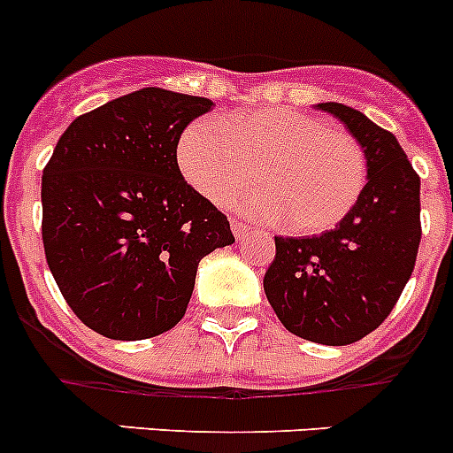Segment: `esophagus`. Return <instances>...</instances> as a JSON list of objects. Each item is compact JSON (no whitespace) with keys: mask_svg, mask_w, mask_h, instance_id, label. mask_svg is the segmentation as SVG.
Wrapping results in <instances>:
<instances>
[{"mask_svg":"<svg viewBox=\"0 0 453 453\" xmlns=\"http://www.w3.org/2000/svg\"><path fill=\"white\" fill-rule=\"evenodd\" d=\"M231 231H234L235 238L242 240L247 234H250V226H247L245 222H240V219H231Z\"/></svg>","mask_w":453,"mask_h":453,"instance_id":"34e87169","label":"esophagus"}]
</instances>
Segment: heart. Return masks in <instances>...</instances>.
<instances>
[{
	"label": "heart",
	"mask_w": 453,
	"mask_h": 453,
	"mask_svg": "<svg viewBox=\"0 0 453 453\" xmlns=\"http://www.w3.org/2000/svg\"><path fill=\"white\" fill-rule=\"evenodd\" d=\"M183 179L219 203L254 179L231 206L250 219L313 235L338 226L367 183V156L349 131L318 115L267 106L222 122L199 118L177 145Z\"/></svg>",
	"instance_id": "b5f03b06"
}]
</instances>
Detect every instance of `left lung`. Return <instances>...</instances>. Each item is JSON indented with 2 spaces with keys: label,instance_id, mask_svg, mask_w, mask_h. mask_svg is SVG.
<instances>
[{
  "label": "left lung",
  "instance_id": "1",
  "mask_svg": "<svg viewBox=\"0 0 453 453\" xmlns=\"http://www.w3.org/2000/svg\"><path fill=\"white\" fill-rule=\"evenodd\" d=\"M345 124L367 156V183L342 222L322 235H274L263 288L290 334L351 345L390 315L418 258L419 177L390 131L345 104H318Z\"/></svg>",
  "mask_w": 453,
  "mask_h": 453
}]
</instances>
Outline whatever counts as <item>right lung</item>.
I'll list each match as a JSON object with an SVG mask.
<instances>
[{
    "label": "right lung",
    "mask_w": 453,
    "mask_h": 453,
    "mask_svg": "<svg viewBox=\"0 0 453 453\" xmlns=\"http://www.w3.org/2000/svg\"><path fill=\"white\" fill-rule=\"evenodd\" d=\"M213 106L142 88L79 115L42 170V245L72 313L111 340L186 315L199 261L234 245L229 219L183 179V129Z\"/></svg>",
    "instance_id": "right-lung-1"
}]
</instances>
